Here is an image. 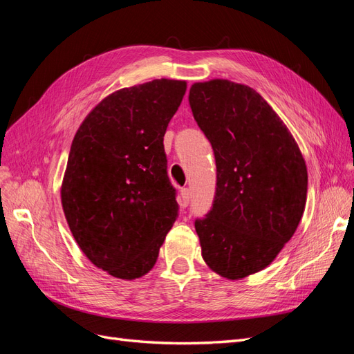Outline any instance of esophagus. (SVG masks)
I'll return each mask as SVG.
<instances>
[{
	"label": "esophagus",
	"mask_w": 354,
	"mask_h": 354,
	"mask_svg": "<svg viewBox=\"0 0 354 354\" xmlns=\"http://www.w3.org/2000/svg\"><path fill=\"white\" fill-rule=\"evenodd\" d=\"M189 201H190V190L187 187H183L180 190V205L187 207Z\"/></svg>",
	"instance_id": "34e87169"
}]
</instances>
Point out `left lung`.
I'll use <instances>...</instances> for the list:
<instances>
[{
    "label": "left lung",
    "instance_id": "8db88e82",
    "mask_svg": "<svg viewBox=\"0 0 354 354\" xmlns=\"http://www.w3.org/2000/svg\"><path fill=\"white\" fill-rule=\"evenodd\" d=\"M189 102L217 165L212 209L195 221L202 259L239 281L270 266L294 236L306 208V160L279 115L248 85L195 82Z\"/></svg>",
    "mask_w": 354,
    "mask_h": 354
}]
</instances>
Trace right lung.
Here are the masks:
<instances>
[{
	"mask_svg": "<svg viewBox=\"0 0 354 354\" xmlns=\"http://www.w3.org/2000/svg\"><path fill=\"white\" fill-rule=\"evenodd\" d=\"M186 88V81L160 78L116 90L72 140L63 212L85 257L118 279L151 272L176 221L164 134Z\"/></svg>",
	"mask_w": 354,
	"mask_h": 354,
	"instance_id": "add662e5",
	"label": "right lung"
}]
</instances>
